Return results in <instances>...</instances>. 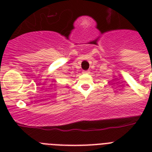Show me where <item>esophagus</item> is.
<instances>
[{
  "instance_id": "1",
  "label": "esophagus",
  "mask_w": 152,
  "mask_h": 152,
  "mask_svg": "<svg viewBox=\"0 0 152 152\" xmlns=\"http://www.w3.org/2000/svg\"><path fill=\"white\" fill-rule=\"evenodd\" d=\"M83 73H88V72H89V71L88 70H83Z\"/></svg>"
}]
</instances>
